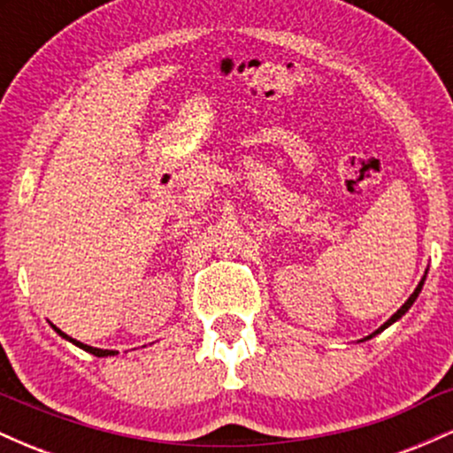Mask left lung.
I'll list each match as a JSON object with an SVG mask.
<instances>
[{
    "mask_svg": "<svg viewBox=\"0 0 453 453\" xmlns=\"http://www.w3.org/2000/svg\"><path fill=\"white\" fill-rule=\"evenodd\" d=\"M424 280H426V274H424V279H422V280H419V285H418V288H415V292L409 296V300H407V303H404L403 306H400V309H398V311H396V313H394L392 317H389V319L386 321V324H383L381 327H377V330H375V332H372V334H368V336H366V339H362V341H368V339H372V336H377V334H379V332H383V330H386V327H388V326H392V324H394V321H398V319H400V317H403L404 313H407V311L411 309V306H413V303H415V300H418V296H419V292H422V288H424Z\"/></svg>",
    "mask_w": 453,
    "mask_h": 453,
    "instance_id": "obj_1",
    "label": "left lung"
}]
</instances>
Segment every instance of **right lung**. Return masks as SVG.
Here are the masks:
<instances>
[{"label": "right lung", "mask_w": 453, "mask_h": 453, "mask_svg": "<svg viewBox=\"0 0 453 453\" xmlns=\"http://www.w3.org/2000/svg\"><path fill=\"white\" fill-rule=\"evenodd\" d=\"M55 327V326H53ZM55 332L59 336H64L65 341H70V342H74L76 347H81V349H85V351H89V353H93V356H97V357H106V356H114V353L117 351H111V349H97V347H89V345H85V342H81V341H76V339H72V336H67L65 332H61L59 327H55Z\"/></svg>", "instance_id": "1"}]
</instances>
